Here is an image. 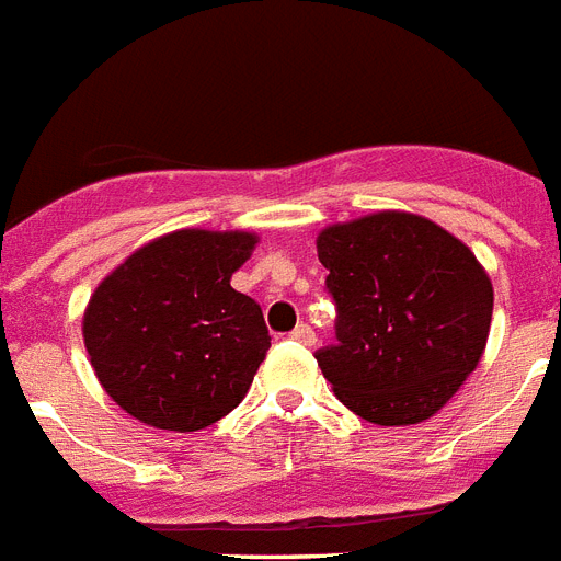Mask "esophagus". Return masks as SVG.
Returning <instances> with one entry per match:
<instances>
[{
  "label": "esophagus",
  "mask_w": 561,
  "mask_h": 561,
  "mask_svg": "<svg viewBox=\"0 0 561 561\" xmlns=\"http://www.w3.org/2000/svg\"><path fill=\"white\" fill-rule=\"evenodd\" d=\"M289 335H293V342L307 344V347H312V344H316V330H312L309 324H298Z\"/></svg>",
  "instance_id": "esophagus-1"
}]
</instances>
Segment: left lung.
Segmentation results:
<instances>
[{
	"instance_id": "8db88e82",
	"label": "left lung",
	"mask_w": 561,
	"mask_h": 561,
	"mask_svg": "<svg viewBox=\"0 0 561 561\" xmlns=\"http://www.w3.org/2000/svg\"><path fill=\"white\" fill-rule=\"evenodd\" d=\"M335 344L316 353L335 397L376 425L437 414L486 347L492 284L432 219L382 210L318 234Z\"/></svg>"
}]
</instances>
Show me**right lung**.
Here are the masks:
<instances>
[{"mask_svg":"<svg viewBox=\"0 0 561 561\" xmlns=\"http://www.w3.org/2000/svg\"><path fill=\"white\" fill-rule=\"evenodd\" d=\"M254 243L249 231L185 228L129 254L98 286L83 342L127 414L199 432L240 405L272 344L260 304L231 286Z\"/></svg>","mask_w":561,"mask_h":561,"instance_id":"right-lung-1","label":"right lung"}]
</instances>
